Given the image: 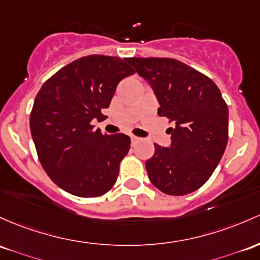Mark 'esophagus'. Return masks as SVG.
Segmentation results:
<instances>
[{
	"mask_svg": "<svg viewBox=\"0 0 260 260\" xmlns=\"http://www.w3.org/2000/svg\"><path fill=\"white\" fill-rule=\"evenodd\" d=\"M131 142H132V145H135L137 142H139V138H138V137L132 136V137H131Z\"/></svg>",
	"mask_w": 260,
	"mask_h": 260,
	"instance_id": "1",
	"label": "esophagus"
}]
</instances>
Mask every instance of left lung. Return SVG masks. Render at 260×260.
<instances>
[{"label":"left lung","instance_id":"obj_1","mask_svg":"<svg viewBox=\"0 0 260 260\" xmlns=\"http://www.w3.org/2000/svg\"><path fill=\"white\" fill-rule=\"evenodd\" d=\"M152 86L158 115L174 124L172 144H154L145 161L149 180L167 195L193 192L215 172L228 142V107L217 85L189 65L170 58H125Z\"/></svg>","mask_w":260,"mask_h":260}]
</instances>
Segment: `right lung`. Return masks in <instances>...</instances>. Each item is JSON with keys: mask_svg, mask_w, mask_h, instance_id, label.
<instances>
[{"mask_svg": "<svg viewBox=\"0 0 260 260\" xmlns=\"http://www.w3.org/2000/svg\"><path fill=\"white\" fill-rule=\"evenodd\" d=\"M135 70L117 56L87 55L56 71L34 100L29 125L48 176L71 195L98 198L112 189L131 148L123 133L108 136L91 122L105 119L118 82Z\"/></svg>", "mask_w": 260, "mask_h": 260, "instance_id": "right-lung-1", "label": "right lung"}]
</instances>
